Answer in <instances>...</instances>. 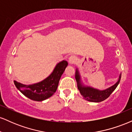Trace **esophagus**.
<instances>
[{
    "instance_id": "1",
    "label": "esophagus",
    "mask_w": 132,
    "mask_h": 132,
    "mask_svg": "<svg viewBox=\"0 0 132 132\" xmlns=\"http://www.w3.org/2000/svg\"><path fill=\"white\" fill-rule=\"evenodd\" d=\"M77 60V58L75 56L72 55V56H71L70 57H69V62L70 64H74V63H75L76 61Z\"/></svg>"
}]
</instances>
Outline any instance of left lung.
Returning a JSON list of instances; mask_svg holds the SVG:
<instances>
[{
	"label": "left lung",
	"mask_w": 132,
	"mask_h": 132,
	"mask_svg": "<svg viewBox=\"0 0 132 132\" xmlns=\"http://www.w3.org/2000/svg\"><path fill=\"white\" fill-rule=\"evenodd\" d=\"M121 79V75L120 76L119 81L116 84L107 89L104 90H99L97 89H95L91 87H84L82 86L81 83L80 82V78L79 75L78 71L76 73V79L78 82V88L81 94L82 95L83 98L87 101H90V102H102L110 96V94L112 93L113 90L116 89L117 86L119 85L120 81Z\"/></svg>",
	"instance_id": "1"
}]
</instances>
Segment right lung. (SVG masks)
Returning a JSON list of instances; mask_svg holds the SVG:
<instances>
[{
    "label": "right lung",
    "mask_w": 132,
    "mask_h": 132,
    "mask_svg": "<svg viewBox=\"0 0 132 132\" xmlns=\"http://www.w3.org/2000/svg\"><path fill=\"white\" fill-rule=\"evenodd\" d=\"M67 65L66 61L59 63L50 76L37 84L24 85L16 81H14V84L16 88L29 99L35 101H44L52 96L56 92L60 78Z\"/></svg>",
    "instance_id": "1"
}]
</instances>
